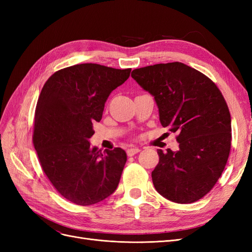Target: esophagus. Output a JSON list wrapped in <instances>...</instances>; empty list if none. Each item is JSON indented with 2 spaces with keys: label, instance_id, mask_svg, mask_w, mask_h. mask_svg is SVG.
<instances>
[{
  "label": "esophagus",
  "instance_id": "34e87169",
  "mask_svg": "<svg viewBox=\"0 0 252 252\" xmlns=\"http://www.w3.org/2000/svg\"><path fill=\"white\" fill-rule=\"evenodd\" d=\"M138 152H140V149H139V148H130V149H127L126 154H127L128 157H132V156L138 154Z\"/></svg>",
  "mask_w": 252,
  "mask_h": 252
}]
</instances>
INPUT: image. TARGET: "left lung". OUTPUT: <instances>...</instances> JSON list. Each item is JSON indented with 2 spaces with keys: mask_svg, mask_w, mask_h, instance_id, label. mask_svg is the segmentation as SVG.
<instances>
[{
  "mask_svg": "<svg viewBox=\"0 0 252 252\" xmlns=\"http://www.w3.org/2000/svg\"><path fill=\"white\" fill-rule=\"evenodd\" d=\"M131 77L155 96L159 121L177 132L179 150L158 149L151 177L167 200L189 204L202 199L222 174L231 147V118L218 86L180 62L134 69Z\"/></svg>",
  "mask_w": 252,
  "mask_h": 252,
  "instance_id": "obj_1",
  "label": "left lung"
}]
</instances>
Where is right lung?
Returning a JSON list of instances; mask_svg holds the SVG:
<instances>
[{
	"instance_id": "1",
	"label": "right lung",
	"mask_w": 252,
	"mask_h": 252,
	"mask_svg": "<svg viewBox=\"0 0 252 252\" xmlns=\"http://www.w3.org/2000/svg\"><path fill=\"white\" fill-rule=\"evenodd\" d=\"M86 63L63 68L44 84L36 103L32 141L42 169L57 191L77 205L96 204L112 194L127 161L122 148L91 147L111 91L130 75Z\"/></svg>"
}]
</instances>
